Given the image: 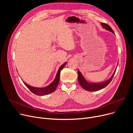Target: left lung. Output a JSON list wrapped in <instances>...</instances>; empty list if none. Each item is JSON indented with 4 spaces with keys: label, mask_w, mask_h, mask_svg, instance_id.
Masks as SVG:
<instances>
[{
    "label": "left lung",
    "mask_w": 133,
    "mask_h": 133,
    "mask_svg": "<svg viewBox=\"0 0 133 133\" xmlns=\"http://www.w3.org/2000/svg\"><path fill=\"white\" fill-rule=\"evenodd\" d=\"M101 24L102 27L104 28V29H105L106 30L110 31L113 34H115L113 30L111 29V28L108 24H105V23H101ZM116 70V68L113 74L112 75V76H111L109 79H108L106 81L102 82H98V83H92V82L90 83V82H88L85 79V78L83 77L81 73L79 71V69H78V81L80 83V85H81V86L83 89H85L86 90H87V91H90V92L97 91V90H99L100 89L104 88V87H106L109 84V83L110 82V81H111V80H112L113 76L115 73Z\"/></svg>",
    "instance_id": "obj_1"
}]
</instances>
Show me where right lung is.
<instances>
[{
    "mask_svg": "<svg viewBox=\"0 0 133 133\" xmlns=\"http://www.w3.org/2000/svg\"><path fill=\"white\" fill-rule=\"evenodd\" d=\"M67 62H65L64 64H63L59 68L58 72L56 75L55 78L54 80V81L49 85L48 86L43 87V88H38V87H32L31 86H30L27 85L24 81H23L24 84L26 85V86L29 88L31 91L37 95L40 96H43V95H46L47 94H49L50 93H52V92H54L55 89L57 88L59 82L60 81V71L62 70V68L65 67V66L66 65Z\"/></svg>",
    "mask_w": 133,
    "mask_h": 133,
    "instance_id": "obj_1",
    "label": "right lung"
}]
</instances>
